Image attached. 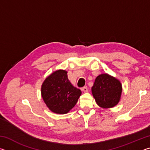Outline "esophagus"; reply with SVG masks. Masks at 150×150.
<instances>
[{"label":"esophagus","instance_id":"1","mask_svg":"<svg viewBox=\"0 0 150 150\" xmlns=\"http://www.w3.org/2000/svg\"><path fill=\"white\" fill-rule=\"evenodd\" d=\"M82 90L83 91V92L87 93V91H88V88H87V87H84L82 88Z\"/></svg>","mask_w":150,"mask_h":150}]
</instances>
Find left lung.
<instances>
[{
  "mask_svg": "<svg viewBox=\"0 0 150 150\" xmlns=\"http://www.w3.org/2000/svg\"><path fill=\"white\" fill-rule=\"evenodd\" d=\"M91 90L96 104L101 108H109L119 103L122 88L117 79L103 73L95 79Z\"/></svg>",
  "mask_w": 150,
  "mask_h": 150,
  "instance_id": "1",
  "label": "left lung"
}]
</instances>
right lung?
I'll list each match as a JSON object with an SVG mask.
<instances>
[{"label":"right lung","mask_w":150,"mask_h":150,"mask_svg":"<svg viewBox=\"0 0 150 150\" xmlns=\"http://www.w3.org/2000/svg\"><path fill=\"white\" fill-rule=\"evenodd\" d=\"M44 103L53 112L63 115L74 107L81 91L71 85L65 70H57L45 79L41 88Z\"/></svg>","instance_id":"1"}]
</instances>
